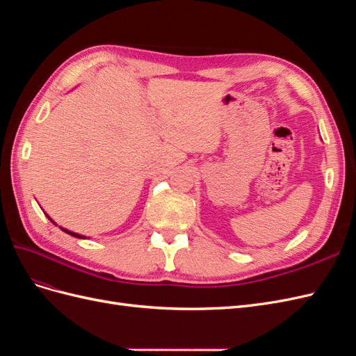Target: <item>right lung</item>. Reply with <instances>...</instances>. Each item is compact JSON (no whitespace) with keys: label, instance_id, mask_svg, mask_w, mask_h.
Instances as JSON below:
<instances>
[{"label":"right lung","instance_id":"add662e5","mask_svg":"<svg viewBox=\"0 0 356 356\" xmlns=\"http://www.w3.org/2000/svg\"><path fill=\"white\" fill-rule=\"evenodd\" d=\"M46 215H47V213H46ZM47 218H49V220H50V221L53 222V220H51V218L49 217V215H47ZM53 224H56V222H53ZM60 230H62V232H65V233H68V234H71V236H74V238H79V239H84V236H81V234H77V233H74V232H70V230H67V229H62V227H60Z\"/></svg>","mask_w":356,"mask_h":356}]
</instances>
